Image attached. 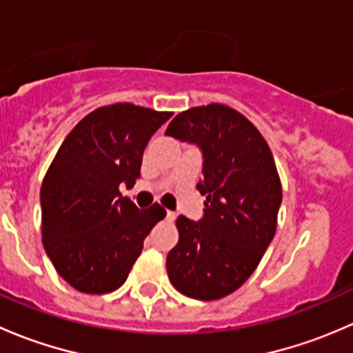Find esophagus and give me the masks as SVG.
<instances>
[{
  "mask_svg": "<svg viewBox=\"0 0 353 353\" xmlns=\"http://www.w3.org/2000/svg\"><path fill=\"white\" fill-rule=\"evenodd\" d=\"M165 219L169 220V222H172V220H176V213H174V212H170V210H167V215H165Z\"/></svg>",
  "mask_w": 353,
  "mask_h": 353,
  "instance_id": "1",
  "label": "esophagus"
}]
</instances>
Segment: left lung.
<instances>
[{
  "label": "left lung",
  "mask_w": 353,
  "mask_h": 353,
  "mask_svg": "<svg viewBox=\"0 0 353 353\" xmlns=\"http://www.w3.org/2000/svg\"><path fill=\"white\" fill-rule=\"evenodd\" d=\"M167 137L198 145L203 155V216L181 215L179 241L167 254L172 285L198 301L237 290L261 261L276 230L282 184L265 138L241 112L222 104L177 114Z\"/></svg>",
  "instance_id": "left-lung-1"
}]
</instances>
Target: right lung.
Wrapping results in <instances>:
<instances>
[{
  "label": "right lung",
  "instance_id": "right-lung-1",
  "mask_svg": "<svg viewBox=\"0 0 353 353\" xmlns=\"http://www.w3.org/2000/svg\"><path fill=\"white\" fill-rule=\"evenodd\" d=\"M172 112L112 104L85 116L59 147L41 188L42 243L59 276L83 294L126 282L165 210L119 193L140 177L143 150Z\"/></svg>",
  "mask_w": 353,
  "mask_h": 353
}]
</instances>
